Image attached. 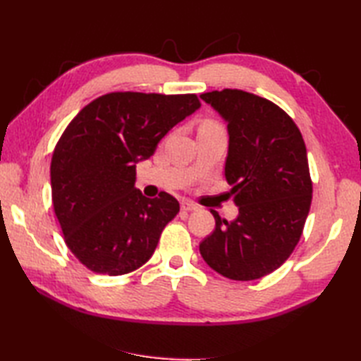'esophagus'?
Segmentation results:
<instances>
[{
  "label": "esophagus",
  "instance_id": "obj_1",
  "mask_svg": "<svg viewBox=\"0 0 361 361\" xmlns=\"http://www.w3.org/2000/svg\"><path fill=\"white\" fill-rule=\"evenodd\" d=\"M181 209L185 211V212H190V211H195V209H197V206H195L192 202H189V200H183V202H181Z\"/></svg>",
  "mask_w": 361,
  "mask_h": 361
}]
</instances>
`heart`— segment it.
<instances>
[{"instance_id": "1", "label": "heart", "mask_w": 361, "mask_h": 361, "mask_svg": "<svg viewBox=\"0 0 361 361\" xmlns=\"http://www.w3.org/2000/svg\"><path fill=\"white\" fill-rule=\"evenodd\" d=\"M204 124H216V122H212V121H206Z\"/></svg>"}]
</instances>
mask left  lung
Returning <instances> with one entry per match:
<instances>
[{
	"instance_id": "1",
	"label": "left lung",
	"mask_w": 361,
	"mask_h": 361,
	"mask_svg": "<svg viewBox=\"0 0 361 361\" xmlns=\"http://www.w3.org/2000/svg\"><path fill=\"white\" fill-rule=\"evenodd\" d=\"M200 97L228 122L225 178L239 206L234 221L211 209L216 229L200 243V255L228 279L264 278L293 252L310 211L313 185L302 135L265 97L231 88Z\"/></svg>"
}]
</instances>
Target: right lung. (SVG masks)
<instances>
[{
	"mask_svg": "<svg viewBox=\"0 0 361 361\" xmlns=\"http://www.w3.org/2000/svg\"><path fill=\"white\" fill-rule=\"evenodd\" d=\"M200 105L197 94L114 91L68 124L52 152V206L66 247L88 270L121 276L152 257L180 203L167 192L144 197L135 164Z\"/></svg>",
	"mask_w": 361,
	"mask_h": 361,
	"instance_id": "1",
	"label": "right lung"
}]
</instances>
